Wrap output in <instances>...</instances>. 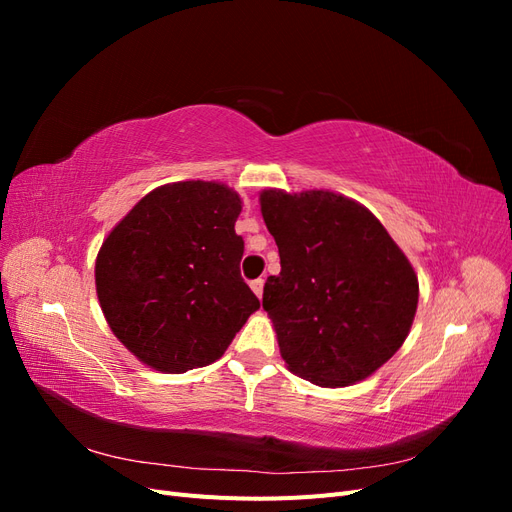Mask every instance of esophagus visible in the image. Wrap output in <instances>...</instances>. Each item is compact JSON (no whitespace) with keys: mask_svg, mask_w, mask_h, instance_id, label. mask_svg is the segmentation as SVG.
Returning <instances> with one entry per match:
<instances>
[{"mask_svg":"<svg viewBox=\"0 0 512 512\" xmlns=\"http://www.w3.org/2000/svg\"><path fill=\"white\" fill-rule=\"evenodd\" d=\"M250 286L256 292V297H262V288H265V280H262V277H258V280L250 282Z\"/></svg>","mask_w":512,"mask_h":512,"instance_id":"esophagus-1","label":"esophagus"}]
</instances>
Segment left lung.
Wrapping results in <instances>:
<instances>
[{
	"instance_id": "obj_1",
	"label": "left lung",
	"mask_w": 512,
	"mask_h": 512,
	"mask_svg": "<svg viewBox=\"0 0 512 512\" xmlns=\"http://www.w3.org/2000/svg\"><path fill=\"white\" fill-rule=\"evenodd\" d=\"M260 211L280 250L262 307L292 374L348 386L406 342L418 280L374 213L329 190H262Z\"/></svg>"
}]
</instances>
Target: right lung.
<instances>
[{"instance_id":"right-lung-1","label":"right lung","mask_w":512,"mask_h":512,"mask_svg":"<svg viewBox=\"0 0 512 512\" xmlns=\"http://www.w3.org/2000/svg\"><path fill=\"white\" fill-rule=\"evenodd\" d=\"M241 198L218 181H177L143 196L104 239L96 292L108 327L164 374L205 367L260 301L243 282Z\"/></svg>"}]
</instances>
